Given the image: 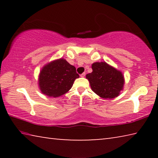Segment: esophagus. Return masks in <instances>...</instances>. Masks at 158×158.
Here are the masks:
<instances>
[{"label":"esophagus","mask_w":158,"mask_h":158,"mask_svg":"<svg viewBox=\"0 0 158 158\" xmlns=\"http://www.w3.org/2000/svg\"><path fill=\"white\" fill-rule=\"evenodd\" d=\"M80 76H81V77H84L85 76V73H82L81 74V75H80Z\"/></svg>","instance_id":"esophagus-1"}]
</instances>
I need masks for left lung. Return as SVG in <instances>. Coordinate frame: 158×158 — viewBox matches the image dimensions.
<instances>
[{"label": "left lung", "mask_w": 158, "mask_h": 158, "mask_svg": "<svg viewBox=\"0 0 158 158\" xmlns=\"http://www.w3.org/2000/svg\"><path fill=\"white\" fill-rule=\"evenodd\" d=\"M93 72L85 76L93 92L104 99L118 97L123 89L125 79L121 71L106 62L92 64Z\"/></svg>", "instance_id": "left-lung-1"}]
</instances>
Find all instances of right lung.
Instances as JSON below:
<instances>
[{"label":"right lung","instance_id":"1","mask_svg":"<svg viewBox=\"0 0 158 158\" xmlns=\"http://www.w3.org/2000/svg\"><path fill=\"white\" fill-rule=\"evenodd\" d=\"M79 77L75 67L64 58H59L42 67L38 77V86L44 95L58 98L68 92Z\"/></svg>","mask_w":158,"mask_h":158}]
</instances>
